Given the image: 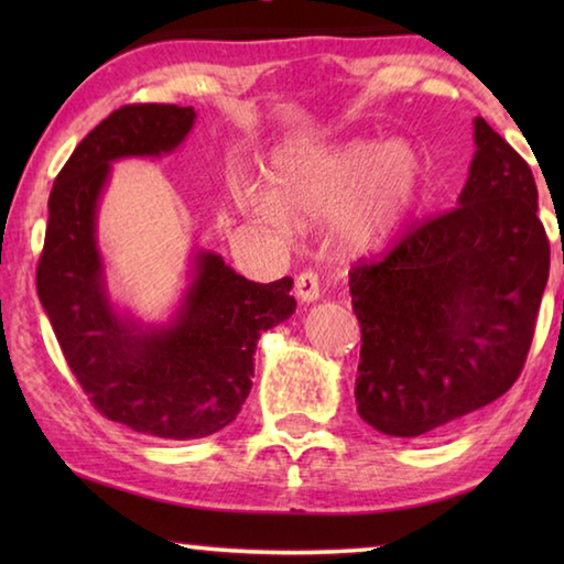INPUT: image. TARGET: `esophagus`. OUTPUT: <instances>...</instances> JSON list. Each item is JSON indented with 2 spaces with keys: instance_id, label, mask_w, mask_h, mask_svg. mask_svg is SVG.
<instances>
[{
  "instance_id": "obj_1",
  "label": "esophagus",
  "mask_w": 564,
  "mask_h": 564,
  "mask_svg": "<svg viewBox=\"0 0 564 564\" xmlns=\"http://www.w3.org/2000/svg\"><path fill=\"white\" fill-rule=\"evenodd\" d=\"M295 295H299L303 303H313L321 299V283L316 271H303L299 279H295Z\"/></svg>"
}]
</instances>
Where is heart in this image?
Returning <instances> with one entry per match:
<instances>
[{"label":"heart","mask_w":564,"mask_h":564,"mask_svg":"<svg viewBox=\"0 0 564 564\" xmlns=\"http://www.w3.org/2000/svg\"><path fill=\"white\" fill-rule=\"evenodd\" d=\"M425 186V159L415 144L352 139L348 144L281 151L273 156L271 188L243 181L234 191L238 208L253 221L289 228L330 216V234L348 253L368 251L413 212Z\"/></svg>","instance_id":"1"}]
</instances>
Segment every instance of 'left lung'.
Masks as SVG:
<instances>
[{
  "instance_id": "1",
  "label": "left lung",
  "mask_w": 564,
  "mask_h": 564,
  "mask_svg": "<svg viewBox=\"0 0 564 564\" xmlns=\"http://www.w3.org/2000/svg\"><path fill=\"white\" fill-rule=\"evenodd\" d=\"M475 147L453 212L350 269L358 415L386 435L443 431L508 393L528 358L550 273L538 186L482 117Z\"/></svg>"
}]
</instances>
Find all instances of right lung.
Returning <instances> with one entry per match:
<instances>
[{"instance_id": "right-lung-1", "label": "right lung", "mask_w": 564, "mask_h": 564, "mask_svg": "<svg viewBox=\"0 0 564 564\" xmlns=\"http://www.w3.org/2000/svg\"><path fill=\"white\" fill-rule=\"evenodd\" d=\"M194 107L129 104L91 129L56 176L36 293L94 408L131 431L194 441L221 431L251 393L261 333L295 311L293 279L253 283L198 251L174 321L141 328L113 311L97 248V206L111 161L161 156L194 127Z\"/></svg>"}]
</instances>
